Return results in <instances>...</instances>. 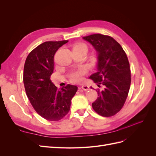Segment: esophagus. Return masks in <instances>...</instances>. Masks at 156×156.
I'll return each instance as SVG.
<instances>
[{
	"label": "esophagus",
	"instance_id": "esophagus-1",
	"mask_svg": "<svg viewBox=\"0 0 156 156\" xmlns=\"http://www.w3.org/2000/svg\"><path fill=\"white\" fill-rule=\"evenodd\" d=\"M81 88L83 90H88L89 89V87L88 85H87V84H83V85H81Z\"/></svg>",
	"mask_w": 156,
	"mask_h": 156
}]
</instances>
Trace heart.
Returning a JSON list of instances; mask_svg holds the SVG:
<instances>
[{
  "label": "heart",
  "instance_id": "1",
  "mask_svg": "<svg viewBox=\"0 0 156 156\" xmlns=\"http://www.w3.org/2000/svg\"><path fill=\"white\" fill-rule=\"evenodd\" d=\"M73 48H86L87 45L83 43H79L77 45H75ZM87 73V70L84 68H81L75 71L72 72L69 75V79L71 81L74 83H79L82 81L83 80L84 75Z\"/></svg>",
  "mask_w": 156,
  "mask_h": 156
}]
</instances>
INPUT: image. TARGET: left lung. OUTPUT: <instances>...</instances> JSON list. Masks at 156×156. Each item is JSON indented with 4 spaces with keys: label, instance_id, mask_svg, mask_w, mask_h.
Returning <instances> with one entry per match:
<instances>
[{
    "label": "left lung",
    "instance_id": "left-lung-1",
    "mask_svg": "<svg viewBox=\"0 0 156 156\" xmlns=\"http://www.w3.org/2000/svg\"><path fill=\"white\" fill-rule=\"evenodd\" d=\"M98 52V72L90 78L97 84L98 98L92 107L104 117L115 115L123 107L129 90L131 71L126 53L119 43L107 35L94 34L83 37Z\"/></svg>",
    "mask_w": 156,
    "mask_h": 156
}]
</instances>
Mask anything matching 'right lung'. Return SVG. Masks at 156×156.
<instances>
[{
	"label": "right lung",
	"instance_id": "add662e5",
	"mask_svg": "<svg viewBox=\"0 0 156 156\" xmlns=\"http://www.w3.org/2000/svg\"><path fill=\"white\" fill-rule=\"evenodd\" d=\"M68 40L45 41L27 56L23 72L27 96L36 112L49 121H58L70 109L77 87L67 84L58 89L51 81L56 52Z\"/></svg>",
	"mask_w": 156,
	"mask_h": 156
}]
</instances>
